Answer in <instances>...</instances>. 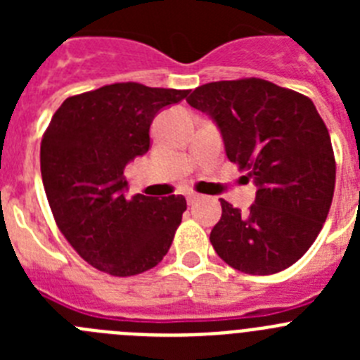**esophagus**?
Instances as JSON below:
<instances>
[{
  "instance_id": "34e87169",
  "label": "esophagus",
  "mask_w": 360,
  "mask_h": 360,
  "mask_svg": "<svg viewBox=\"0 0 360 360\" xmlns=\"http://www.w3.org/2000/svg\"><path fill=\"white\" fill-rule=\"evenodd\" d=\"M186 198H187V203H189V205H193V203L200 202V200H202V196L196 195V193H189V195H187Z\"/></svg>"
}]
</instances>
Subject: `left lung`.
I'll use <instances>...</instances> for the list:
<instances>
[{
  "instance_id": "1",
  "label": "left lung",
  "mask_w": 360,
  "mask_h": 360,
  "mask_svg": "<svg viewBox=\"0 0 360 360\" xmlns=\"http://www.w3.org/2000/svg\"><path fill=\"white\" fill-rule=\"evenodd\" d=\"M187 103L211 117L227 158L257 187L247 212L219 200L216 254L254 276L294 265L323 229L335 189L332 141L314 103L254 77L202 84Z\"/></svg>"
}]
</instances>
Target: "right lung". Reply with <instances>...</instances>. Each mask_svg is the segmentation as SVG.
Instances as JSON below:
<instances>
[{
	"mask_svg": "<svg viewBox=\"0 0 360 360\" xmlns=\"http://www.w3.org/2000/svg\"><path fill=\"white\" fill-rule=\"evenodd\" d=\"M187 90L117 82L68 97L41 141V176L59 231L106 274H142L164 259L187 209L182 195L126 198L124 169L149 149L160 110Z\"/></svg>",
	"mask_w": 360,
	"mask_h": 360,
	"instance_id": "obj_1",
	"label": "right lung"
}]
</instances>
